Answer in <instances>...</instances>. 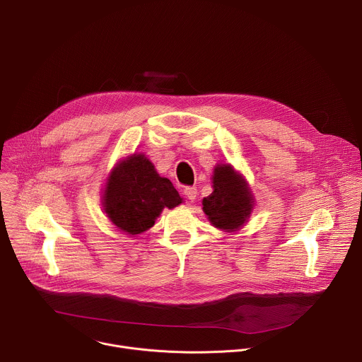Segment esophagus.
<instances>
[{"label": "esophagus", "mask_w": 362, "mask_h": 362, "mask_svg": "<svg viewBox=\"0 0 362 362\" xmlns=\"http://www.w3.org/2000/svg\"><path fill=\"white\" fill-rule=\"evenodd\" d=\"M185 194H186V197L190 200V202H193L194 199H196V196H197V189L196 187H193V186H189V187H185Z\"/></svg>", "instance_id": "1"}]
</instances>
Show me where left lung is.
I'll return each mask as SVG.
<instances>
[{
    "mask_svg": "<svg viewBox=\"0 0 362 362\" xmlns=\"http://www.w3.org/2000/svg\"><path fill=\"white\" fill-rule=\"evenodd\" d=\"M212 180L214 192L203 199V211L215 228L235 232L250 216L253 194L245 179L230 165H218Z\"/></svg>",
    "mask_w": 362,
    "mask_h": 362,
    "instance_id": "obj_1",
    "label": "left lung"
}]
</instances>
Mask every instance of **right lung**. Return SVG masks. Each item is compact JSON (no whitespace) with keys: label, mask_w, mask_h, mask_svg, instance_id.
I'll return each instance as SVG.
<instances>
[{"label":"right lung","mask_w":362,"mask_h":362,"mask_svg":"<svg viewBox=\"0 0 362 362\" xmlns=\"http://www.w3.org/2000/svg\"><path fill=\"white\" fill-rule=\"evenodd\" d=\"M182 197L168 177H160L144 154H132L112 170L103 208L110 222L127 235L154 225L165 208L173 209Z\"/></svg>","instance_id":"obj_1"}]
</instances>
